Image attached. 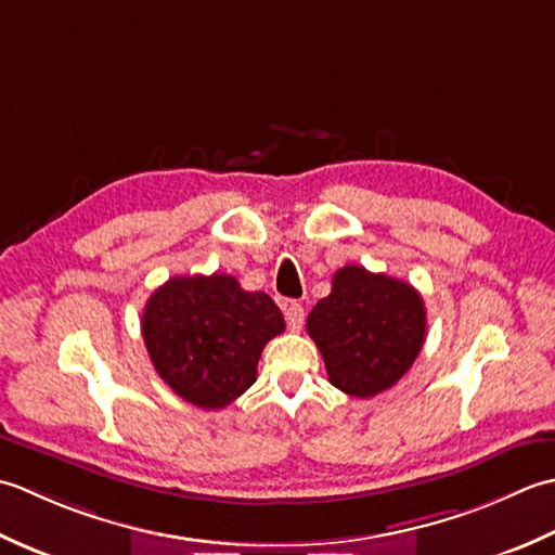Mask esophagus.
<instances>
[{
	"instance_id": "34e87169",
	"label": "esophagus",
	"mask_w": 555,
	"mask_h": 555,
	"mask_svg": "<svg viewBox=\"0 0 555 555\" xmlns=\"http://www.w3.org/2000/svg\"><path fill=\"white\" fill-rule=\"evenodd\" d=\"M285 319H287L289 331H301V325H304V307H301L299 301L285 304Z\"/></svg>"
}]
</instances>
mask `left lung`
Listing matches in <instances>:
<instances>
[{
	"label": "left lung",
	"instance_id": "1",
	"mask_svg": "<svg viewBox=\"0 0 555 555\" xmlns=\"http://www.w3.org/2000/svg\"><path fill=\"white\" fill-rule=\"evenodd\" d=\"M307 333L321 349L327 378L352 398L392 388L420 357L426 337L422 294L386 273L345 266L311 309Z\"/></svg>",
	"mask_w": 555,
	"mask_h": 555
}]
</instances>
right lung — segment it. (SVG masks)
Returning a JSON list of instances; mask_svg holds the SVG:
<instances>
[{
  "label": "right lung",
  "instance_id": "1",
  "mask_svg": "<svg viewBox=\"0 0 555 555\" xmlns=\"http://www.w3.org/2000/svg\"><path fill=\"white\" fill-rule=\"evenodd\" d=\"M143 343L160 378L201 410H222L256 383L268 340L285 331L266 292L232 275L169 278L143 309Z\"/></svg>",
  "mask_w": 555,
  "mask_h": 555
}]
</instances>
